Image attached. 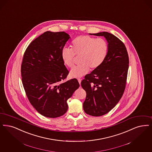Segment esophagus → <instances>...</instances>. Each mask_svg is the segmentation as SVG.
<instances>
[{
    "mask_svg": "<svg viewBox=\"0 0 152 152\" xmlns=\"http://www.w3.org/2000/svg\"><path fill=\"white\" fill-rule=\"evenodd\" d=\"M77 80H78V81H79L80 85H81V80L80 79H77Z\"/></svg>",
    "mask_w": 152,
    "mask_h": 152,
    "instance_id": "esophagus-1",
    "label": "esophagus"
}]
</instances>
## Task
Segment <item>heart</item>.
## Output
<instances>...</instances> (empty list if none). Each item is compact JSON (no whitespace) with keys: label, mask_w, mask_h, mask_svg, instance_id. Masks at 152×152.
Masks as SVG:
<instances>
[{"label":"heart","mask_w":152,"mask_h":152,"mask_svg":"<svg viewBox=\"0 0 152 152\" xmlns=\"http://www.w3.org/2000/svg\"><path fill=\"white\" fill-rule=\"evenodd\" d=\"M109 52L107 41L102 38H95L88 35H81L75 38L71 43V49L63 48L61 58L65 66L72 67L75 56H79V65L70 71L71 77H81L90 69L100 67L106 59Z\"/></svg>","instance_id":"1"}]
</instances>
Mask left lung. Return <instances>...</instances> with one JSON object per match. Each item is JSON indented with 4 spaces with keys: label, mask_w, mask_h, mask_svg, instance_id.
Returning <instances> with one entry per match:
<instances>
[{
    "label": "left lung",
    "mask_w": 152,
    "mask_h": 152,
    "mask_svg": "<svg viewBox=\"0 0 152 152\" xmlns=\"http://www.w3.org/2000/svg\"><path fill=\"white\" fill-rule=\"evenodd\" d=\"M89 34L104 37L109 45V52L102 64L86 75L81 83L86 93L83 103L85 113L99 116L113 109L122 97L129 58L124 44L114 35L106 31Z\"/></svg>",
    "instance_id": "8db88e82"
}]
</instances>
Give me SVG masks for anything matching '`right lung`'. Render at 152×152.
Instances as JSON below:
<instances>
[{
    "mask_svg": "<svg viewBox=\"0 0 152 152\" xmlns=\"http://www.w3.org/2000/svg\"><path fill=\"white\" fill-rule=\"evenodd\" d=\"M69 36L47 31L29 44L21 67L22 82L31 104L42 115L57 118L68 110L67 101L79 88L77 80L62 83L69 73L61 52Z\"/></svg>",
    "mask_w": 152,
    "mask_h": 152,
    "instance_id": "obj_1",
    "label": "right lung"
}]
</instances>
